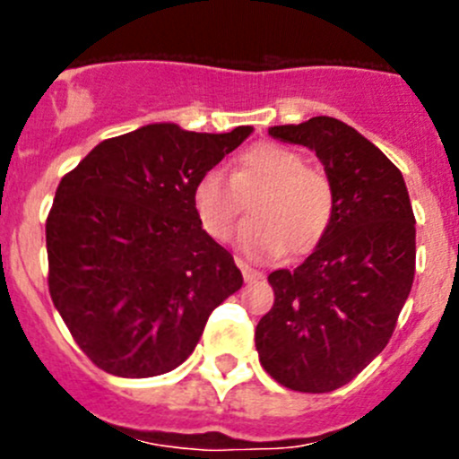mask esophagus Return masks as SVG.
<instances>
[{"label":"esophagus","mask_w":459,"mask_h":459,"mask_svg":"<svg viewBox=\"0 0 459 459\" xmlns=\"http://www.w3.org/2000/svg\"><path fill=\"white\" fill-rule=\"evenodd\" d=\"M238 269H241L243 278H246V282H257V280H262V273H259L257 269H253V266H248L243 259H237Z\"/></svg>","instance_id":"34e87169"}]
</instances>
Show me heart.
Wrapping results in <instances>:
<instances>
[{"label":"heart","instance_id":"b5f03b06","mask_svg":"<svg viewBox=\"0 0 459 459\" xmlns=\"http://www.w3.org/2000/svg\"><path fill=\"white\" fill-rule=\"evenodd\" d=\"M255 221L237 237L241 253L253 259L275 257L282 250L306 253L326 232L333 213V188L306 158L275 142L255 144L238 158L232 179L209 169L193 188V206L209 237L227 241L241 221L246 202Z\"/></svg>","mask_w":459,"mask_h":459}]
</instances>
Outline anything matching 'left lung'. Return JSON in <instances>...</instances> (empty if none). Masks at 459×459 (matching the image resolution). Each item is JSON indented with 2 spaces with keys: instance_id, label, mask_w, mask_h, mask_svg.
I'll return each mask as SVG.
<instances>
[{
  "instance_id": "left-lung-1",
  "label": "left lung",
  "mask_w": 459,
  "mask_h": 459,
  "mask_svg": "<svg viewBox=\"0 0 459 459\" xmlns=\"http://www.w3.org/2000/svg\"><path fill=\"white\" fill-rule=\"evenodd\" d=\"M269 135L317 153L333 213L301 266L269 275L275 301L255 328V347L278 384L328 393L391 340L416 271V221L403 172L351 126L312 117Z\"/></svg>"
}]
</instances>
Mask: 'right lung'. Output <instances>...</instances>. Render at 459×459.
<instances>
[{"label": "right lung", "instance_id": "obj_1", "mask_svg": "<svg viewBox=\"0 0 459 459\" xmlns=\"http://www.w3.org/2000/svg\"><path fill=\"white\" fill-rule=\"evenodd\" d=\"M250 133L147 124L96 144L62 179L46 222L48 287L100 370L144 379L179 368L213 307L241 290L193 188Z\"/></svg>", "mask_w": 459, "mask_h": 459}]
</instances>
